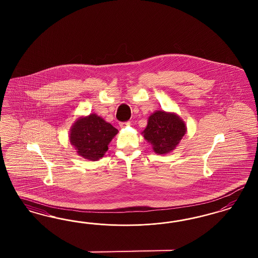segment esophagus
Here are the masks:
<instances>
[{"mask_svg": "<svg viewBox=\"0 0 258 258\" xmlns=\"http://www.w3.org/2000/svg\"><path fill=\"white\" fill-rule=\"evenodd\" d=\"M131 123L130 122H122V123H120V126L121 127H125V125H130Z\"/></svg>", "mask_w": 258, "mask_h": 258, "instance_id": "1", "label": "esophagus"}]
</instances>
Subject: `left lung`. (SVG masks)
Wrapping results in <instances>:
<instances>
[{"instance_id":"left-lung-1","label":"left lung","mask_w":258,"mask_h":258,"mask_svg":"<svg viewBox=\"0 0 258 258\" xmlns=\"http://www.w3.org/2000/svg\"><path fill=\"white\" fill-rule=\"evenodd\" d=\"M185 133V125L179 116L159 110L149 116L143 134L156 153L165 154L176 148Z\"/></svg>"}]
</instances>
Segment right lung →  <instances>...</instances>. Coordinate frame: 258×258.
Returning a JSON list of instances; mask_svg holds the SVG:
<instances>
[{"mask_svg":"<svg viewBox=\"0 0 258 258\" xmlns=\"http://www.w3.org/2000/svg\"><path fill=\"white\" fill-rule=\"evenodd\" d=\"M117 130L96 114L79 118L72 126L71 144L80 156L90 161L101 159L108 150V145L117 133Z\"/></svg>","mask_w":258,"mask_h":258,"instance_id":"obj_1","label":"right lung"}]
</instances>
